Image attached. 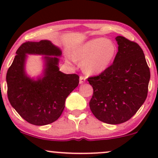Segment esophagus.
Returning <instances> with one entry per match:
<instances>
[{
    "label": "esophagus",
    "mask_w": 158,
    "mask_h": 158,
    "mask_svg": "<svg viewBox=\"0 0 158 158\" xmlns=\"http://www.w3.org/2000/svg\"><path fill=\"white\" fill-rule=\"evenodd\" d=\"M85 81V77L81 76V77H79V83H80V84H83Z\"/></svg>",
    "instance_id": "34e87169"
}]
</instances>
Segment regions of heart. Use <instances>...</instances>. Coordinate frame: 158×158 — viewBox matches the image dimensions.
<instances>
[{
    "mask_svg": "<svg viewBox=\"0 0 158 158\" xmlns=\"http://www.w3.org/2000/svg\"><path fill=\"white\" fill-rule=\"evenodd\" d=\"M117 47L112 41L98 38L89 40L77 49L74 56L81 61L83 70L88 74L104 72L113 61Z\"/></svg>",
    "mask_w": 158,
    "mask_h": 158,
    "instance_id": "heart-1",
    "label": "heart"
}]
</instances>
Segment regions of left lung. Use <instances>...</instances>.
Returning <instances> with one entry per match:
<instances>
[{"mask_svg": "<svg viewBox=\"0 0 158 158\" xmlns=\"http://www.w3.org/2000/svg\"><path fill=\"white\" fill-rule=\"evenodd\" d=\"M118 52L113 64L99 75L89 77L94 94L92 113L108 124H120L137 113L147 97L150 70L138 44L116 37Z\"/></svg>", "mask_w": 158, "mask_h": 158, "instance_id": "8db88e82", "label": "left lung"}]
</instances>
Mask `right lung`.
Here are the masks:
<instances>
[{
	"label": "right lung",
	"instance_id": "1",
	"mask_svg": "<svg viewBox=\"0 0 158 158\" xmlns=\"http://www.w3.org/2000/svg\"><path fill=\"white\" fill-rule=\"evenodd\" d=\"M27 54L45 56L44 75L37 81L27 77L25 73ZM61 55L60 49L48 40L27 41L18 49L13 62L7 70L9 101L30 124L44 126L57 120L64 110L66 98L79 85L77 74L59 71L57 56Z\"/></svg>",
	"mask_w": 158,
	"mask_h": 158
}]
</instances>
